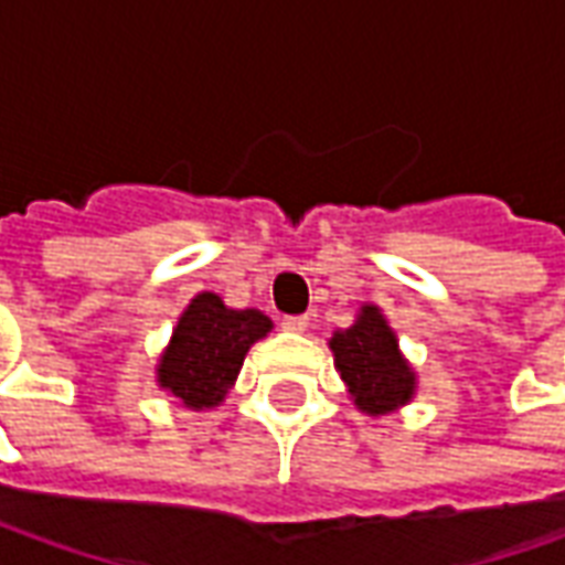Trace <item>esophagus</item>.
I'll return each mask as SVG.
<instances>
[{
  "mask_svg": "<svg viewBox=\"0 0 565 565\" xmlns=\"http://www.w3.org/2000/svg\"><path fill=\"white\" fill-rule=\"evenodd\" d=\"M282 328L291 333H303L310 328V319H307V316H286V319H282Z\"/></svg>",
  "mask_w": 565,
  "mask_h": 565,
  "instance_id": "34e87169",
  "label": "esophagus"
}]
</instances>
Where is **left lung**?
<instances>
[{
  "instance_id": "obj_1",
  "label": "left lung",
  "mask_w": 565,
  "mask_h": 565,
  "mask_svg": "<svg viewBox=\"0 0 565 565\" xmlns=\"http://www.w3.org/2000/svg\"><path fill=\"white\" fill-rule=\"evenodd\" d=\"M328 349L358 413L379 418L413 403L418 376L401 352L397 331L376 303H361L355 322L333 331Z\"/></svg>"
}]
</instances>
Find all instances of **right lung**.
<instances>
[{"label":"right lung","instance_id":"1","mask_svg":"<svg viewBox=\"0 0 565 565\" xmlns=\"http://www.w3.org/2000/svg\"><path fill=\"white\" fill-rule=\"evenodd\" d=\"M270 328L262 310H234L220 295L198 291L156 361V385L192 413L216 409L234 388L246 352Z\"/></svg>","mask_w":565,"mask_h":565}]
</instances>
